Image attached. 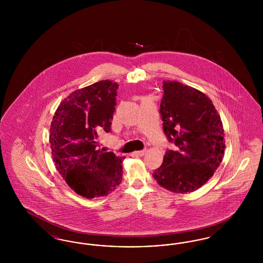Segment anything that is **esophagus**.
<instances>
[{
	"instance_id": "1",
	"label": "esophagus",
	"mask_w": 263,
	"mask_h": 263,
	"mask_svg": "<svg viewBox=\"0 0 263 263\" xmlns=\"http://www.w3.org/2000/svg\"><path fill=\"white\" fill-rule=\"evenodd\" d=\"M146 152H147L146 150L138 151V152H134L133 155L137 156V157H142V156H144L146 154Z\"/></svg>"
}]
</instances>
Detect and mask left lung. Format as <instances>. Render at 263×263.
<instances>
[{"mask_svg": "<svg viewBox=\"0 0 263 263\" xmlns=\"http://www.w3.org/2000/svg\"><path fill=\"white\" fill-rule=\"evenodd\" d=\"M163 132L175 150H166L153 176L170 191L192 192L206 183L222 162L223 124L203 92L175 81H163Z\"/></svg>", "mask_w": 263, "mask_h": 263, "instance_id": "obj_1", "label": "left lung"}]
</instances>
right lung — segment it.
Masks as SVG:
<instances>
[{"mask_svg":"<svg viewBox=\"0 0 263 263\" xmlns=\"http://www.w3.org/2000/svg\"><path fill=\"white\" fill-rule=\"evenodd\" d=\"M118 85L105 80L77 89L53 116L50 147L53 162L67 184L91 199L106 196L122 179L124 157L100 150L98 139L111 132Z\"/></svg>","mask_w":263,"mask_h":263,"instance_id":"add662e5","label":"right lung"}]
</instances>
